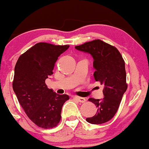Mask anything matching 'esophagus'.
<instances>
[{"label":"esophagus","mask_w":149,"mask_h":149,"mask_svg":"<svg viewBox=\"0 0 149 149\" xmlns=\"http://www.w3.org/2000/svg\"><path fill=\"white\" fill-rule=\"evenodd\" d=\"M74 99L76 100H77L79 102H81V103H84L86 102V100L85 98H84V97H75Z\"/></svg>","instance_id":"1"}]
</instances>
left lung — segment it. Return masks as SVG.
<instances>
[{"mask_svg":"<svg viewBox=\"0 0 149 149\" xmlns=\"http://www.w3.org/2000/svg\"><path fill=\"white\" fill-rule=\"evenodd\" d=\"M75 48L92 55L95 69L94 78L104 86L102 100L88 99L96 105L97 112L86 121L93 124H104L115 116L127 90L125 62L116 47L100 39L86 42Z\"/></svg>","mask_w":149,"mask_h":149,"instance_id":"obj_1","label":"left lung"}]
</instances>
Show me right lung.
<instances>
[{"label":"right lung","instance_id":"add662e5","mask_svg":"<svg viewBox=\"0 0 149 149\" xmlns=\"http://www.w3.org/2000/svg\"><path fill=\"white\" fill-rule=\"evenodd\" d=\"M69 45L38 43L19 56L12 87L27 117L38 127L52 128L61 120L62 106L69 100L47 88L45 79L53 74L54 63Z\"/></svg>","mask_w":149,"mask_h":149}]
</instances>
